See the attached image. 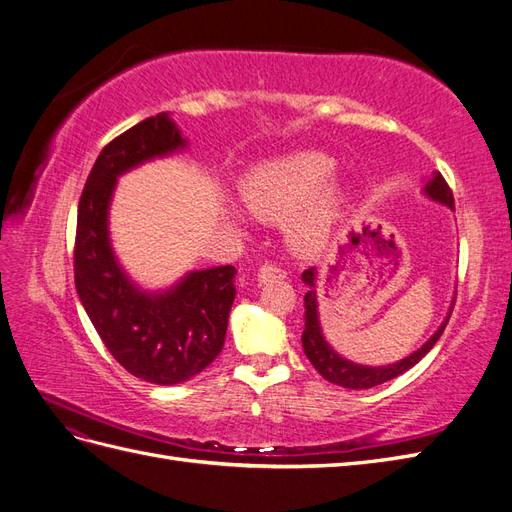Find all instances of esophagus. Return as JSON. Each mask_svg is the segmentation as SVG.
<instances>
[{"instance_id": "34e87169", "label": "esophagus", "mask_w": 512, "mask_h": 512, "mask_svg": "<svg viewBox=\"0 0 512 512\" xmlns=\"http://www.w3.org/2000/svg\"><path fill=\"white\" fill-rule=\"evenodd\" d=\"M284 277H286V271L280 269L277 265H262L258 269L256 280H258V284H267V282H273V280H284Z\"/></svg>"}]
</instances>
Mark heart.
<instances>
[{"instance_id":"heart-1","label":"heart","mask_w":512,"mask_h":512,"mask_svg":"<svg viewBox=\"0 0 512 512\" xmlns=\"http://www.w3.org/2000/svg\"><path fill=\"white\" fill-rule=\"evenodd\" d=\"M335 162L318 151H297L247 168L239 194L243 205L265 220H288L286 235L301 254H316L342 218L350 192L333 185ZM228 218L241 224V213L228 207Z\"/></svg>"}]
</instances>
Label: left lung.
<instances>
[{"label": "left lung", "instance_id": "8db88e82", "mask_svg": "<svg viewBox=\"0 0 512 512\" xmlns=\"http://www.w3.org/2000/svg\"><path fill=\"white\" fill-rule=\"evenodd\" d=\"M423 196L433 200V203L444 205L451 211H455V200H453V192L448 190V185L444 181V177L440 173H431L429 179H423V188H421ZM303 284L309 286V290L305 292V329L301 335L303 342V350L305 356L316 367L318 374L329 380L337 386H344V389H371V386H378L382 382H389L397 376L404 374L410 367H414L423 356L436 346V342L440 339L448 318H451V309L455 305V297L451 301V307H448V314L442 320V324L438 327V331L433 333L427 342L414 350L412 354H408L406 359H401L397 363H389V365H361V363H352L346 356L339 354L327 339H324L322 327H320V314H318V294H316V280H318V269L312 267L303 271L301 275Z\"/></svg>", "mask_w": 512, "mask_h": 512}]
</instances>
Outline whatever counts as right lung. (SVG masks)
Masks as SVG:
<instances>
[{"label": "right lung", "instance_id": "1", "mask_svg": "<svg viewBox=\"0 0 512 512\" xmlns=\"http://www.w3.org/2000/svg\"><path fill=\"white\" fill-rule=\"evenodd\" d=\"M185 149L170 113L136 123L102 149L76 220L74 284L91 324L123 369L160 386L194 378L222 352L237 269L188 271L173 286L147 290L121 267L108 213L121 175Z\"/></svg>", "mask_w": 512, "mask_h": 512}]
</instances>
